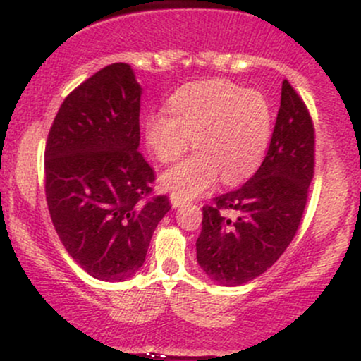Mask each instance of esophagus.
<instances>
[{
    "label": "esophagus",
    "instance_id": "esophagus-1",
    "mask_svg": "<svg viewBox=\"0 0 361 361\" xmlns=\"http://www.w3.org/2000/svg\"><path fill=\"white\" fill-rule=\"evenodd\" d=\"M183 204H185L183 198L176 197V195H171V205H173V209H178V207H181Z\"/></svg>",
    "mask_w": 361,
    "mask_h": 361
}]
</instances>
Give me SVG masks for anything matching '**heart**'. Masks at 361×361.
Instances as JSON below:
<instances>
[{
    "label": "heart",
    "instance_id": "1",
    "mask_svg": "<svg viewBox=\"0 0 361 361\" xmlns=\"http://www.w3.org/2000/svg\"><path fill=\"white\" fill-rule=\"evenodd\" d=\"M144 120V139L161 163H171L192 144L197 151L169 168L161 185L180 198L209 190L217 178L238 183L256 171L271 135V109L255 90L214 80L186 85Z\"/></svg>",
    "mask_w": 361,
    "mask_h": 361
}]
</instances>
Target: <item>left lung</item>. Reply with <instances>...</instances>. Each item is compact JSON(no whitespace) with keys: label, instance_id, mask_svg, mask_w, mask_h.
<instances>
[{"label":"left lung","instance_id":"1","mask_svg":"<svg viewBox=\"0 0 361 361\" xmlns=\"http://www.w3.org/2000/svg\"><path fill=\"white\" fill-rule=\"evenodd\" d=\"M316 134L305 103L281 82L270 146L258 171L204 207L197 261L221 285L251 281L283 255L299 231L314 178Z\"/></svg>","mask_w":361,"mask_h":361}]
</instances>
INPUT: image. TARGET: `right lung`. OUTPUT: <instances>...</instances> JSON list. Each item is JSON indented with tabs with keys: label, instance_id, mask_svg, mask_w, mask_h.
<instances>
[{
	"label": "right lung",
	"instance_id": "obj_1",
	"mask_svg": "<svg viewBox=\"0 0 361 361\" xmlns=\"http://www.w3.org/2000/svg\"><path fill=\"white\" fill-rule=\"evenodd\" d=\"M140 85L130 66H105L62 102L45 144V198L66 251L94 279L120 281L144 264L171 209L152 195L137 151Z\"/></svg>",
	"mask_w": 361,
	"mask_h": 361
}]
</instances>
